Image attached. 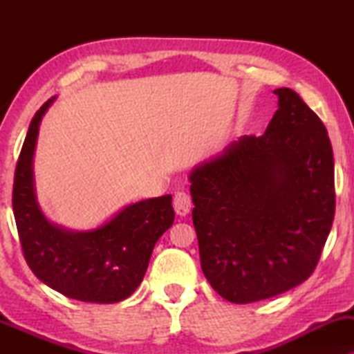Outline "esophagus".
Instances as JSON below:
<instances>
[{"label": "esophagus", "instance_id": "esophagus-1", "mask_svg": "<svg viewBox=\"0 0 354 354\" xmlns=\"http://www.w3.org/2000/svg\"><path fill=\"white\" fill-rule=\"evenodd\" d=\"M174 209L178 216H187L192 209V198L185 192H178L174 196Z\"/></svg>", "mask_w": 354, "mask_h": 354}]
</instances>
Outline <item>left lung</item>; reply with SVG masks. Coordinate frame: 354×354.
<instances>
[{
  "mask_svg": "<svg viewBox=\"0 0 354 354\" xmlns=\"http://www.w3.org/2000/svg\"><path fill=\"white\" fill-rule=\"evenodd\" d=\"M274 93L279 109L264 135H243L188 177L203 274L236 304L303 283L335 214L326 125L297 91Z\"/></svg>",
  "mask_w": 354,
  "mask_h": 354,
  "instance_id": "1",
  "label": "left lung"
}]
</instances>
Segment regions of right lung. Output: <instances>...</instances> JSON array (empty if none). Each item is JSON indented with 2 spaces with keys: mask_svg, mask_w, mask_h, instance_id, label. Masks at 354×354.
Here are the masks:
<instances>
[{
  "mask_svg": "<svg viewBox=\"0 0 354 354\" xmlns=\"http://www.w3.org/2000/svg\"><path fill=\"white\" fill-rule=\"evenodd\" d=\"M55 100H48L33 115L14 174L12 211L24 258L43 283L67 298L122 301L137 290L154 245L172 225V196L125 206L91 230H67L48 221L35 195L33 154L40 122Z\"/></svg>",
  "mask_w": 354,
  "mask_h": 354,
  "instance_id": "add662e5",
  "label": "right lung"
}]
</instances>
